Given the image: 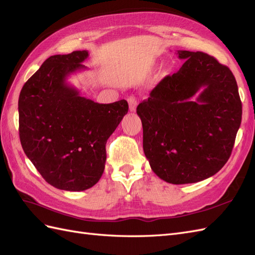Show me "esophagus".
Wrapping results in <instances>:
<instances>
[{"mask_svg":"<svg viewBox=\"0 0 255 255\" xmlns=\"http://www.w3.org/2000/svg\"><path fill=\"white\" fill-rule=\"evenodd\" d=\"M128 106H129V111L130 112H135L136 111V107L138 104L137 99L134 96H130L128 99Z\"/></svg>","mask_w":255,"mask_h":255,"instance_id":"obj_1","label":"esophagus"}]
</instances>
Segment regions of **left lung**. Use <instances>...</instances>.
Wrapping results in <instances>:
<instances>
[{
	"label": "left lung",
	"mask_w": 255,
	"mask_h": 255,
	"mask_svg": "<svg viewBox=\"0 0 255 255\" xmlns=\"http://www.w3.org/2000/svg\"><path fill=\"white\" fill-rule=\"evenodd\" d=\"M176 54L185 60L180 70L161 80L136 112L153 172L179 185L203 181L225 166L243 110L227 66L203 52Z\"/></svg>",
	"instance_id": "8db88e82"
}]
</instances>
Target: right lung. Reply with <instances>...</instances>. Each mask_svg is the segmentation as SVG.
I'll return each instance as SVG.
<instances>
[{
	"label": "right lung",
	"mask_w": 255,
	"mask_h": 255,
	"mask_svg": "<svg viewBox=\"0 0 255 255\" xmlns=\"http://www.w3.org/2000/svg\"><path fill=\"white\" fill-rule=\"evenodd\" d=\"M88 51L49 57L22 87L19 135L26 156L52 186L82 191L104 172L105 144L128 114L126 100L99 104L67 83Z\"/></svg>",
	"instance_id": "right-lung-1"
}]
</instances>
